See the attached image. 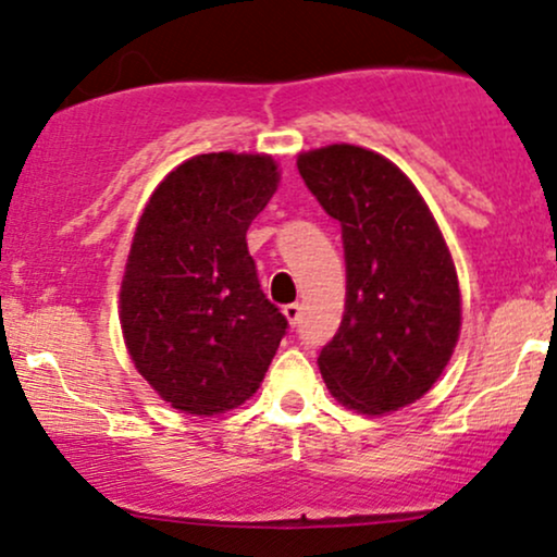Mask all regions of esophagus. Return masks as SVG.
<instances>
[{
	"label": "esophagus",
	"instance_id": "obj_1",
	"mask_svg": "<svg viewBox=\"0 0 557 557\" xmlns=\"http://www.w3.org/2000/svg\"><path fill=\"white\" fill-rule=\"evenodd\" d=\"M283 314H285L287 322H290L293 327H296L298 319H300V304H287L285 309H283Z\"/></svg>",
	"mask_w": 557,
	"mask_h": 557
}]
</instances>
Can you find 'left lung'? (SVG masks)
I'll return each instance as SVG.
<instances>
[{"instance_id": "obj_1", "label": "left lung", "mask_w": 557, "mask_h": 557, "mask_svg": "<svg viewBox=\"0 0 557 557\" xmlns=\"http://www.w3.org/2000/svg\"><path fill=\"white\" fill-rule=\"evenodd\" d=\"M298 172L343 227L345 314L319 354L343 406L398 411L440 380L461 332L458 274L437 222L385 157L332 144L298 157Z\"/></svg>"}]
</instances>
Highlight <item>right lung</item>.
<instances>
[{
  "label": "right lung",
  "mask_w": 557,
  "mask_h": 557,
  "mask_svg": "<svg viewBox=\"0 0 557 557\" xmlns=\"http://www.w3.org/2000/svg\"><path fill=\"white\" fill-rule=\"evenodd\" d=\"M267 154H198L157 185L133 235L120 322L136 369L172 408L214 417L257 393L287 330L246 233L277 190Z\"/></svg>",
  "instance_id": "add662e5"
}]
</instances>
